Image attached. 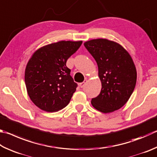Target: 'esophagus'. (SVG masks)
Masks as SVG:
<instances>
[{"instance_id": "obj_1", "label": "esophagus", "mask_w": 157, "mask_h": 157, "mask_svg": "<svg viewBox=\"0 0 157 157\" xmlns=\"http://www.w3.org/2000/svg\"><path fill=\"white\" fill-rule=\"evenodd\" d=\"M86 82H87V79H84V81L83 82H81V83H79V87H80V88H83V87L84 86L85 84L86 83Z\"/></svg>"}]
</instances>
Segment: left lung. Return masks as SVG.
Listing matches in <instances>:
<instances>
[{
	"label": "left lung",
	"instance_id": "1",
	"mask_svg": "<svg viewBox=\"0 0 157 157\" xmlns=\"http://www.w3.org/2000/svg\"><path fill=\"white\" fill-rule=\"evenodd\" d=\"M84 44L98 64L101 83V92L91 99V104L103 113L119 110L126 104L136 85L132 57L120 44L108 39L90 40Z\"/></svg>",
	"mask_w": 157,
	"mask_h": 157
}]
</instances>
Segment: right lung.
<instances>
[{"instance_id":"1","label":"right lung","mask_w":157,"mask_h":157,"mask_svg":"<svg viewBox=\"0 0 157 157\" xmlns=\"http://www.w3.org/2000/svg\"><path fill=\"white\" fill-rule=\"evenodd\" d=\"M82 43V40H62L44 45L28 61L25 73L27 94L41 110L56 112L69 103L78 84L66 63Z\"/></svg>"}]
</instances>
